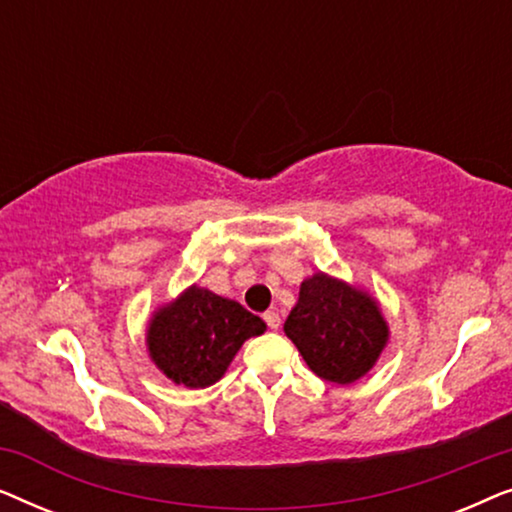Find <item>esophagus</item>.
Listing matches in <instances>:
<instances>
[{
  "label": "esophagus",
  "mask_w": 512,
  "mask_h": 512,
  "mask_svg": "<svg viewBox=\"0 0 512 512\" xmlns=\"http://www.w3.org/2000/svg\"><path fill=\"white\" fill-rule=\"evenodd\" d=\"M263 319H265V324L272 328V331H277V328L282 326V317H279L277 310H268L263 314Z\"/></svg>",
  "instance_id": "34e87169"
}]
</instances>
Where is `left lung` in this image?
Here are the masks:
<instances>
[{
	"label": "left lung",
	"mask_w": 512,
	"mask_h": 512,
	"mask_svg": "<svg viewBox=\"0 0 512 512\" xmlns=\"http://www.w3.org/2000/svg\"><path fill=\"white\" fill-rule=\"evenodd\" d=\"M284 333L312 373L335 384L368 375L389 342L380 303L368 291L321 270L300 284Z\"/></svg>",
	"instance_id": "1"
}]
</instances>
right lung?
I'll list each match as a JSON object with an SVG mask.
<instances>
[{
  "label": "right lung",
  "mask_w": 512,
  "mask_h": 512,
  "mask_svg": "<svg viewBox=\"0 0 512 512\" xmlns=\"http://www.w3.org/2000/svg\"><path fill=\"white\" fill-rule=\"evenodd\" d=\"M265 333V321L237 303L191 284L153 310L146 324V352L160 373L188 389L219 382L240 347Z\"/></svg>",
  "instance_id": "add662e5"
}]
</instances>
